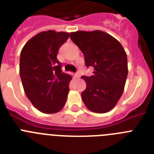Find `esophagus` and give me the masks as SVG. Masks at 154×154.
<instances>
[{"mask_svg": "<svg viewBox=\"0 0 154 154\" xmlns=\"http://www.w3.org/2000/svg\"><path fill=\"white\" fill-rule=\"evenodd\" d=\"M75 77L77 79H79V78H80V74L79 72H77V73H75Z\"/></svg>", "mask_w": 154, "mask_h": 154, "instance_id": "obj_1", "label": "esophagus"}]
</instances>
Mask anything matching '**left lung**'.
Masks as SVG:
<instances>
[{"mask_svg": "<svg viewBox=\"0 0 154 154\" xmlns=\"http://www.w3.org/2000/svg\"><path fill=\"white\" fill-rule=\"evenodd\" d=\"M70 38L83 53L93 75L82 76L86 89L82 101L90 111L105 113L114 108L123 95L128 74L127 55L118 40L102 31L72 32Z\"/></svg>", "mask_w": 154, "mask_h": 154, "instance_id": "8db88e82", "label": "left lung"}]
</instances>
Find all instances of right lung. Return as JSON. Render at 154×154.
Instances as JSON below:
<instances>
[{
    "label": "right lung",
    "instance_id": "right-lung-1",
    "mask_svg": "<svg viewBox=\"0 0 154 154\" xmlns=\"http://www.w3.org/2000/svg\"><path fill=\"white\" fill-rule=\"evenodd\" d=\"M69 37L68 32L42 31L31 38L21 51L19 72L24 92L44 113L59 112L67 100L72 76L62 72L57 53Z\"/></svg>",
    "mask_w": 154,
    "mask_h": 154
}]
</instances>
